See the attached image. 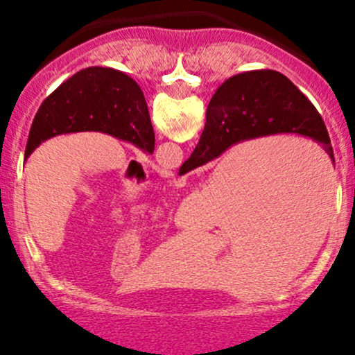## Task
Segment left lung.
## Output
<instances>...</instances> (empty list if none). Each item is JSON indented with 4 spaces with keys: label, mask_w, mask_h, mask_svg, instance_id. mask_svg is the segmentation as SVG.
<instances>
[{
    "label": "left lung",
    "mask_w": 355,
    "mask_h": 355,
    "mask_svg": "<svg viewBox=\"0 0 355 355\" xmlns=\"http://www.w3.org/2000/svg\"><path fill=\"white\" fill-rule=\"evenodd\" d=\"M71 132H103L149 155L155 151L144 94L134 78L113 68L77 71L44 99L32 121L24 159L41 142Z\"/></svg>",
    "instance_id": "8db88e82"
}]
</instances>
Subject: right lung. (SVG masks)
I'll return each instance as SVG.
<instances>
[{
  "label": "right lung",
  "instance_id": "obj_1",
  "mask_svg": "<svg viewBox=\"0 0 355 355\" xmlns=\"http://www.w3.org/2000/svg\"><path fill=\"white\" fill-rule=\"evenodd\" d=\"M275 134L314 139L333 159L323 118L285 75L275 70L235 75L225 80L211 98L199 144L178 175L209 163L237 142Z\"/></svg>",
  "mask_w": 355,
  "mask_h": 355
}]
</instances>
